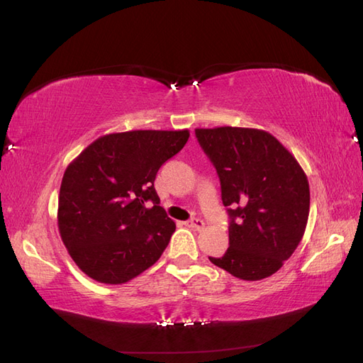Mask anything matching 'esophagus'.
<instances>
[{
  "mask_svg": "<svg viewBox=\"0 0 363 363\" xmlns=\"http://www.w3.org/2000/svg\"><path fill=\"white\" fill-rule=\"evenodd\" d=\"M186 225L194 228V230H201L204 227V221H203V219H200V218H192L191 221L186 223Z\"/></svg>",
  "mask_w": 363,
  "mask_h": 363,
  "instance_id": "1",
  "label": "esophagus"
}]
</instances>
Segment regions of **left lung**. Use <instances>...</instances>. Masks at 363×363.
I'll use <instances>...</instances> for the list:
<instances>
[{"instance_id": "left-lung-1", "label": "left lung", "mask_w": 363, "mask_h": 363, "mask_svg": "<svg viewBox=\"0 0 363 363\" xmlns=\"http://www.w3.org/2000/svg\"><path fill=\"white\" fill-rule=\"evenodd\" d=\"M221 182L232 218L223 257H208L232 276L256 281L277 272L301 242L311 208L307 175L265 130L195 128Z\"/></svg>"}]
</instances>
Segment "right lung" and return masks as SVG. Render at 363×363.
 I'll return each instance as SVG.
<instances>
[{"mask_svg":"<svg viewBox=\"0 0 363 363\" xmlns=\"http://www.w3.org/2000/svg\"><path fill=\"white\" fill-rule=\"evenodd\" d=\"M189 130H131L87 145L63 174L57 225L87 277L123 284L155 265L175 223L155 189L162 164L184 147Z\"/></svg>","mask_w":363,"mask_h":363,"instance_id":"right-lung-1","label":"right lung"}]
</instances>
